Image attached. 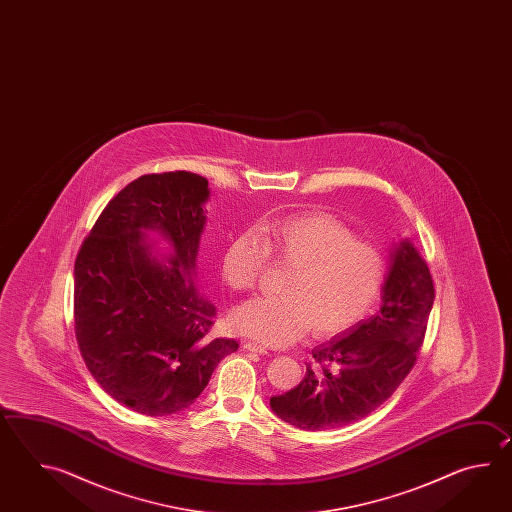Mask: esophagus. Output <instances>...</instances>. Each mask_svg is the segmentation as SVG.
Returning <instances> with one entry per match:
<instances>
[{
    "instance_id": "obj_1",
    "label": "esophagus",
    "mask_w": 512,
    "mask_h": 512,
    "mask_svg": "<svg viewBox=\"0 0 512 512\" xmlns=\"http://www.w3.org/2000/svg\"><path fill=\"white\" fill-rule=\"evenodd\" d=\"M243 348L249 349V351H256V353H260V355H267V353H269V349L265 348V346H261L258 342H245Z\"/></svg>"
}]
</instances>
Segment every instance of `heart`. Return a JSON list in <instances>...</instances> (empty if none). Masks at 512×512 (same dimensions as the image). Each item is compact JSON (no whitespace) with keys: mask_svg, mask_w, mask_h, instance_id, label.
I'll return each instance as SVG.
<instances>
[{"mask_svg":"<svg viewBox=\"0 0 512 512\" xmlns=\"http://www.w3.org/2000/svg\"><path fill=\"white\" fill-rule=\"evenodd\" d=\"M291 265L280 296H256L238 305L232 326L265 344L285 346L313 329L335 337L359 324L381 294L388 261L379 245L357 238L346 221L327 212H300L274 219L261 234L243 230L219 261L221 280L232 291H251L269 265Z\"/></svg>","mask_w":512,"mask_h":512,"instance_id":"obj_1","label":"heart"}]
</instances>
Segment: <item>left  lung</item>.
Returning a JSON list of instances; mask_svg holds the SVG:
<instances>
[{
    "instance_id": "8db88e82",
    "label": "left lung",
    "mask_w": 512,
    "mask_h": 512,
    "mask_svg": "<svg viewBox=\"0 0 512 512\" xmlns=\"http://www.w3.org/2000/svg\"><path fill=\"white\" fill-rule=\"evenodd\" d=\"M434 298L426 261L410 241H401L390 254L381 311L313 349L304 381L271 397L272 412L311 432L370 415L414 368Z\"/></svg>"
}]
</instances>
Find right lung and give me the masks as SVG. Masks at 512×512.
I'll return each instance as SVG.
<instances>
[{
    "mask_svg": "<svg viewBox=\"0 0 512 512\" xmlns=\"http://www.w3.org/2000/svg\"><path fill=\"white\" fill-rule=\"evenodd\" d=\"M208 197L201 175H142L109 201L78 251V348L102 390L133 412L185 410L238 349L210 337L216 307L192 280ZM150 233L171 243L170 257L152 251Z\"/></svg>",
    "mask_w": 512,
    "mask_h": 512,
    "instance_id": "1",
    "label": "right lung"
}]
</instances>
